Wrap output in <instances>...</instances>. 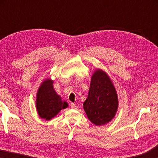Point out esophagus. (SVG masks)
Instances as JSON below:
<instances>
[{"label":"esophagus","instance_id":"34e87169","mask_svg":"<svg viewBox=\"0 0 158 158\" xmlns=\"http://www.w3.org/2000/svg\"><path fill=\"white\" fill-rule=\"evenodd\" d=\"M70 106H71L72 109H75L77 108V106L74 103H71L70 104Z\"/></svg>","mask_w":158,"mask_h":158}]
</instances>
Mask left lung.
Returning a JSON list of instances; mask_svg holds the SVG:
<instances>
[{
	"label": "left lung",
	"instance_id": "8db88e82",
	"mask_svg": "<svg viewBox=\"0 0 158 158\" xmlns=\"http://www.w3.org/2000/svg\"><path fill=\"white\" fill-rule=\"evenodd\" d=\"M118 106V95L111 80L105 72L96 69L88 98L83 104L87 117L96 125H105L114 118Z\"/></svg>",
	"mask_w": 158,
	"mask_h": 158
}]
</instances>
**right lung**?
Instances as JSON below:
<instances>
[{"instance_id": "1", "label": "right lung", "mask_w": 158, "mask_h": 158, "mask_svg": "<svg viewBox=\"0 0 158 158\" xmlns=\"http://www.w3.org/2000/svg\"><path fill=\"white\" fill-rule=\"evenodd\" d=\"M53 81L47 79L42 83L37 93L36 109L39 116L45 120H51L56 116L61 109H65L68 103L56 93Z\"/></svg>"}]
</instances>
